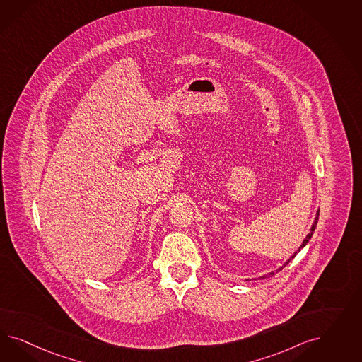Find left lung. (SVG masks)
<instances>
[{
  "instance_id": "8db88e82",
  "label": "left lung",
  "mask_w": 362,
  "mask_h": 362,
  "mask_svg": "<svg viewBox=\"0 0 362 362\" xmlns=\"http://www.w3.org/2000/svg\"><path fill=\"white\" fill-rule=\"evenodd\" d=\"M318 214H320V211H317V216H316V219H315V223H313V226H312V228H310V232H309V233H308L307 238H305V239H304V241H303V244H301V247H300V248H298V250H297V252H300V251H301V248H303V247H305V245H307L308 241L310 240V238H312V235H313V230H316V224H317V220H318ZM297 252H295V255H292V256H291V257H289V259H288V262H285L284 265H283V267H280V268H279V269H277V272H279V271H281V269H283V268H284L285 265H286V264L289 263V262H291V260H292V259H293V257H295V256H296ZM274 274V272H272V274ZM264 277H265V276H263V279H264Z\"/></svg>"
}]
</instances>
